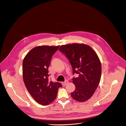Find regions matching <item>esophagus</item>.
<instances>
[{
  "label": "esophagus",
  "instance_id": "34e87169",
  "mask_svg": "<svg viewBox=\"0 0 126 126\" xmlns=\"http://www.w3.org/2000/svg\"><path fill=\"white\" fill-rule=\"evenodd\" d=\"M68 82H69V81H67V80H66L65 82H63V83H62V84H63V86H65L67 83H68Z\"/></svg>",
  "mask_w": 126,
  "mask_h": 126
}]
</instances>
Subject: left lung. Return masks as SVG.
<instances>
[{
  "label": "left lung",
  "instance_id": "1",
  "mask_svg": "<svg viewBox=\"0 0 126 126\" xmlns=\"http://www.w3.org/2000/svg\"><path fill=\"white\" fill-rule=\"evenodd\" d=\"M59 50L69 59L73 74L78 77L73 78L75 90L72 98L79 102L90 99L99 84L101 65L98 55L92 48L85 44L73 43L61 46Z\"/></svg>",
  "mask_w": 126,
  "mask_h": 126
}]
</instances>
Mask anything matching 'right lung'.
Listing matches in <instances>:
<instances>
[{
	"instance_id": "add662e5",
	"label": "right lung",
	"mask_w": 126,
	"mask_h": 126,
	"mask_svg": "<svg viewBox=\"0 0 126 126\" xmlns=\"http://www.w3.org/2000/svg\"><path fill=\"white\" fill-rule=\"evenodd\" d=\"M60 46H39L29 52L23 62V81L34 99L43 105L49 104L56 97L58 89L62 87L59 82L48 79L51 57Z\"/></svg>"
}]
</instances>
